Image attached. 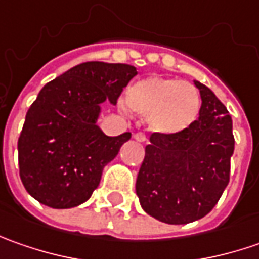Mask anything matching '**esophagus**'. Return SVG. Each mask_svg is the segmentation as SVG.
<instances>
[{"mask_svg":"<svg viewBox=\"0 0 259 259\" xmlns=\"http://www.w3.org/2000/svg\"><path fill=\"white\" fill-rule=\"evenodd\" d=\"M134 138L137 141H140V143H145L148 137H147L144 133H137V134H134Z\"/></svg>","mask_w":259,"mask_h":259,"instance_id":"obj_1","label":"esophagus"}]
</instances>
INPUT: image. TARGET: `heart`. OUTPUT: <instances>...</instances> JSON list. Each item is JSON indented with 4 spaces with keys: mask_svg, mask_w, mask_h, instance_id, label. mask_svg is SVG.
<instances>
[{
    "mask_svg": "<svg viewBox=\"0 0 259 259\" xmlns=\"http://www.w3.org/2000/svg\"><path fill=\"white\" fill-rule=\"evenodd\" d=\"M125 105L135 114L148 116L157 133L176 135L196 122L200 95L193 85L167 77H147L125 92Z\"/></svg>",
    "mask_w": 259,
    "mask_h": 259,
    "instance_id": "heart-1",
    "label": "heart"
}]
</instances>
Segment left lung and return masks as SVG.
Returning a JSON list of instances; mask_svg holds the SVG:
<instances>
[{
    "label": "left lung",
    "mask_w": 259,
    "mask_h": 259,
    "mask_svg": "<svg viewBox=\"0 0 259 259\" xmlns=\"http://www.w3.org/2000/svg\"><path fill=\"white\" fill-rule=\"evenodd\" d=\"M199 119L176 135L153 133L145 147L135 192L150 216L170 225L209 213L229 183L235 138L225 105L203 83Z\"/></svg>",
    "instance_id": "left-lung-1"
}]
</instances>
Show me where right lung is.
Returning a JSON list of instances; mask_svg holds the SVG:
<instances>
[{
  "mask_svg": "<svg viewBox=\"0 0 259 259\" xmlns=\"http://www.w3.org/2000/svg\"><path fill=\"white\" fill-rule=\"evenodd\" d=\"M135 75L131 65L86 62L40 91L18 138L20 177L35 200L69 209L92 196L105 165L131 138V133L108 137L99 130V105L116 104Z\"/></svg>",
  "mask_w": 259,
  "mask_h": 259,
  "instance_id": "1",
  "label": "right lung"
}]
</instances>
